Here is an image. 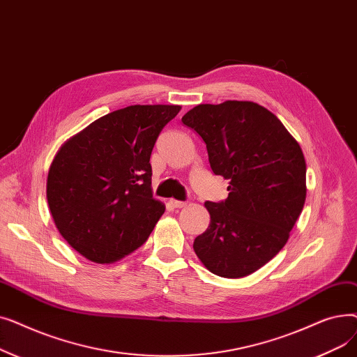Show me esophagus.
<instances>
[{
  "label": "esophagus",
  "mask_w": 357,
  "mask_h": 357,
  "mask_svg": "<svg viewBox=\"0 0 357 357\" xmlns=\"http://www.w3.org/2000/svg\"><path fill=\"white\" fill-rule=\"evenodd\" d=\"M169 205H172L174 208H182V207H186V202L178 201V199H169Z\"/></svg>",
  "instance_id": "34e87169"
}]
</instances>
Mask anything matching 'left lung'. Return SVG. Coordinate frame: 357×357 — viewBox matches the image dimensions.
<instances>
[{
	"label": "left lung",
	"mask_w": 357,
	"mask_h": 357,
	"mask_svg": "<svg viewBox=\"0 0 357 357\" xmlns=\"http://www.w3.org/2000/svg\"><path fill=\"white\" fill-rule=\"evenodd\" d=\"M207 144L229 197L204 205L210 226L194 240L201 264L221 278L248 276L273 259L304 208L307 165L280 120L252 101L199 104L182 117Z\"/></svg>",
	"instance_id": "8db88e82"
}]
</instances>
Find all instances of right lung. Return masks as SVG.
<instances>
[{
	"label": "right lung",
	"mask_w": 357,
	"mask_h": 357,
	"mask_svg": "<svg viewBox=\"0 0 357 357\" xmlns=\"http://www.w3.org/2000/svg\"><path fill=\"white\" fill-rule=\"evenodd\" d=\"M181 105H130L66 140L47 174L52 218L68 245L93 264L139 249L165 213L153 198L150 155Z\"/></svg>",
	"instance_id": "right-lung-1"
}]
</instances>
